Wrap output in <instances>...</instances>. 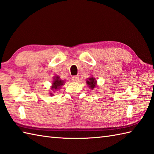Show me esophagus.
<instances>
[{"mask_svg": "<svg viewBox=\"0 0 154 154\" xmlns=\"http://www.w3.org/2000/svg\"><path fill=\"white\" fill-rule=\"evenodd\" d=\"M79 76H77V75H75V76H73L71 78V80L73 81H75V82H77V81H79Z\"/></svg>", "mask_w": 154, "mask_h": 154, "instance_id": "obj_1", "label": "esophagus"}]
</instances>
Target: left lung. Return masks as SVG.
<instances>
[{"label":"left lung","instance_id":"8db88e82","mask_svg":"<svg viewBox=\"0 0 154 154\" xmlns=\"http://www.w3.org/2000/svg\"><path fill=\"white\" fill-rule=\"evenodd\" d=\"M96 82H97V81H95V78H93V77L89 78V79L87 81V85H88V86L89 87L90 89H94L95 87Z\"/></svg>","mask_w":154,"mask_h":154}]
</instances>
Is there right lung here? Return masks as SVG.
Segmentation results:
<instances>
[{
  "label": "right lung",
  "instance_id": "1",
  "mask_svg": "<svg viewBox=\"0 0 154 154\" xmlns=\"http://www.w3.org/2000/svg\"><path fill=\"white\" fill-rule=\"evenodd\" d=\"M63 82H64V81L61 80V79H59V77H55V79H54V81L53 83L51 89H52L53 91H55V90H57V89H59L61 86L63 85ZM51 95H52V93H51Z\"/></svg>",
  "mask_w": 154,
  "mask_h": 154
}]
</instances>
